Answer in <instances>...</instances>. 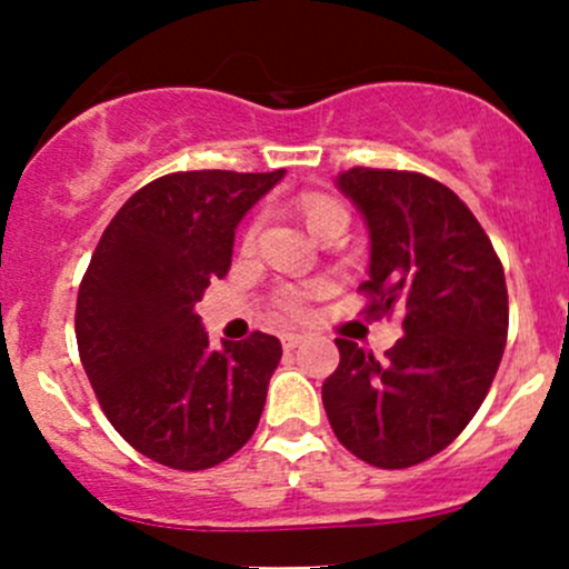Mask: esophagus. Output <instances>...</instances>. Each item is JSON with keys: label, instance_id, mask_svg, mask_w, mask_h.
Here are the masks:
<instances>
[{"label": "esophagus", "instance_id": "1", "mask_svg": "<svg viewBox=\"0 0 569 569\" xmlns=\"http://www.w3.org/2000/svg\"><path fill=\"white\" fill-rule=\"evenodd\" d=\"M280 340H283V349L291 351V349H297V346L302 343V335L300 332H286V335H280Z\"/></svg>", "mask_w": 569, "mask_h": 569}]
</instances>
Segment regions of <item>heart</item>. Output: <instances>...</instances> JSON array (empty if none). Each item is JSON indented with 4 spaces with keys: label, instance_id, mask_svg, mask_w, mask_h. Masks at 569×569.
<instances>
[{
    "label": "heart",
    "instance_id": "b5f03b06",
    "mask_svg": "<svg viewBox=\"0 0 569 569\" xmlns=\"http://www.w3.org/2000/svg\"><path fill=\"white\" fill-rule=\"evenodd\" d=\"M300 209H302V218L305 223H308V229L313 231L316 237L327 234L330 229H346V223H349V209L343 207V201L332 199V196H325V193H308L302 196L300 201ZM250 234H253V229H250ZM325 289V286H291V289H286L283 295L278 297L280 308L286 310V313L297 316L302 313V305L310 300L313 295H319V291Z\"/></svg>",
    "mask_w": 569,
    "mask_h": 569
}]
</instances>
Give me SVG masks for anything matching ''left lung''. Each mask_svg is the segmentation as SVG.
I'll return each mask as SVG.
<instances>
[{
    "mask_svg": "<svg viewBox=\"0 0 569 569\" xmlns=\"http://www.w3.org/2000/svg\"><path fill=\"white\" fill-rule=\"evenodd\" d=\"M338 188L370 234L365 313H398L385 360L338 338L321 387L340 445L379 469L445 450L486 400L507 343V283L493 244L447 184L415 171L349 169Z\"/></svg>",
    "mask_w": 569,
    "mask_h": 569,
    "instance_id": "obj_1",
    "label": "left lung"
}]
</instances>
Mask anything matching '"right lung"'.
Instances as JSON below:
<instances>
[{
    "label": "right lung",
    "instance_id": "1",
    "mask_svg": "<svg viewBox=\"0 0 569 569\" xmlns=\"http://www.w3.org/2000/svg\"><path fill=\"white\" fill-rule=\"evenodd\" d=\"M286 171H179L113 214L81 280L76 340L106 417L141 456L182 471L223 463L253 436L280 340L212 349L196 313L231 267L234 231Z\"/></svg>",
    "mask_w": 569,
    "mask_h": 569
}]
</instances>
